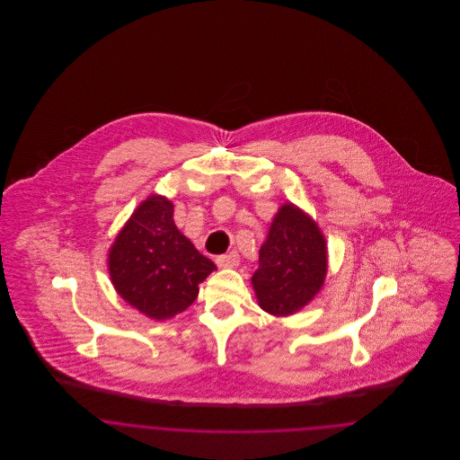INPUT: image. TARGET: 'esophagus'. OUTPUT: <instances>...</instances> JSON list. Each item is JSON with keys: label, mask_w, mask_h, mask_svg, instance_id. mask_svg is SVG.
<instances>
[{"label": "esophagus", "mask_w": 460, "mask_h": 460, "mask_svg": "<svg viewBox=\"0 0 460 460\" xmlns=\"http://www.w3.org/2000/svg\"><path fill=\"white\" fill-rule=\"evenodd\" d=\"M240 263V257L236 252H231L227 255H220L217 257V265L222 269H231V267H236Z\"/></svg>", "instance_id": "esophagus-1"}]
</instances>
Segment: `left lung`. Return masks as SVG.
<instances>
[{
	"label": "left lung",
	"instance_id": "obj_1",
	"mask_svg": "<svg viewBox=\"0 0 460 460\" xmlns=\"http://www.w3.org/2000/svg\"><path fill=\"white\" fill-rule=\"evenodd\" d=\"M328 272L326 238L293 203L278 210L252 278L259 305L276 317L296 314L321 291Z\"/></svg>",
	"mask_w": 460,
	"mask_h": 460
}]
</instances>
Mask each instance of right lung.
Returning a JSON list of instances; mask_svg holds the SVG:
<instances>
[{
  "label": "right lung",
  "instance_id": "add662e5",
  "mask_svg": "<svg viewBox=\"0 0 460 460\" xmlns=\"http://www.w3.org/2000/svg\"><path fill=\"white\" fill-rule=\"evenodd\" d=\"M174 205L146 198L109 250L110 279L117 293L141 314L165 321L197 300L198 285L216 270L174 224Z\"/></svg>",
  "mask_w": 460,
  "mask_h": 460
}]
</instances>
